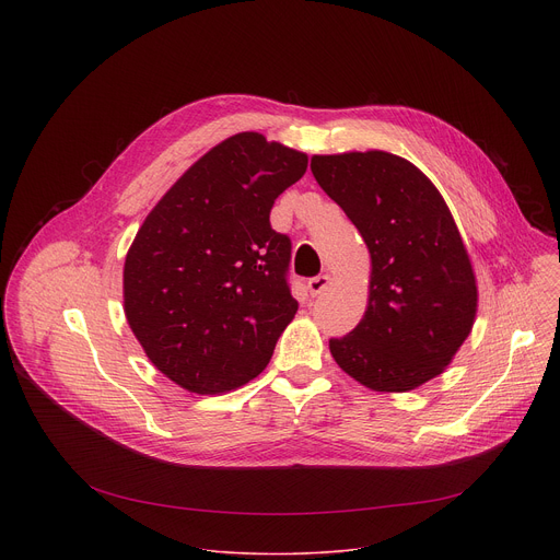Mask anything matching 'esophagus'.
<instances>
[{
  "label": "esophagus",
  "instance_id": "1",
  "mask_svg": "<svg viewBox=\"0 0 560 560\" xmlns=\"http://www.w3.org/2000/svg\"><path fill=\"white\" fill-rule=\"evenodd\" d=\"M328 285H330V277H328V275H318V277H312V279L307 281V290H310L312 296L322 294Z\"/></svg>",
  "mask_w": 560,
  "mask_h": 560
}]
</instances>
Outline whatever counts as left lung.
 Wrapping results in <instances>:
<instances>
[{
	"mask_svg": "<svg viewBox=\"0 0 560 560\" xmlns=\"http://www.w3.org/2000/svg\"><path fill=\"white\" fill-rule=\"evenodd\" d=\"M310 168L357 225L372 261L368 310L350 335L330 339L335 361L374 392L428 383L469 337L478 303L447 203L392 152L314 154Z\"/></svg>",
	"mask_w": 560,
	"mask_h": 560,
	"instance_id": "8db88e82",
	"label": "left lung"
}]
</instances>
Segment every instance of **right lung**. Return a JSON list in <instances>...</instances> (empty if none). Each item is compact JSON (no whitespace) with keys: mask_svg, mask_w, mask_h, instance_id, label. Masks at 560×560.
<instances>
[{"mask_svg":"<svg viewBox=\"0 0 560 560\" xmlns=\"http://www.w3.org/2000/svg\"><path fill=\"white\" fill-rule=\"evenodd\" d=\"M307 154L238 132L208 150L159 199L124 264V312L152 365L188 392L221 394L270 363L299 303L290 238L275 199Z\"/></svg>","mask_w":560,"mask_h":560,"instance_id":"add662e5","label":"right lung"}]
</instances>
